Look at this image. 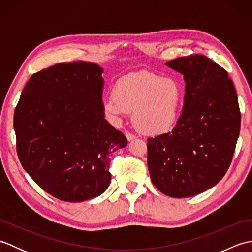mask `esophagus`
Masks as SVG:
<instances>
[{"mask_svg":"<svg viewBox=\"0 0 252 252\" xmlns=\"http://www.w3.org/2000/svg\"><path fill=\"white\" fill-rule=\"evenodd\" d=\"M125 134H126V136L127 138V141H133V140H134V138H136V136L134 134H132V133H130V132H126Z\"/></svg>","mask_w":252,"mask_h":252,"instance_id":"34e87169","label":"esophagus"}]
</instances>
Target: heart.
<instances>
[{
	"label": "heart",
	"instance_id": "1",
	"mask_svg": "<svg viewBox=\"0 0 252 252\" xmlns=\"http://www.w3.org/2000/svg\"><path fill=\"white\" fill-rule=\"evenodd\" d=\"M182 100L183 91L180 82L146 72L118 82L115 92L105 99V108L116 118H123L133 111V121L138 130L148 135H159L176 125Z\"/></svg>",
	"mask_w": 252,
	"mask_h": 252
}]
</instances>
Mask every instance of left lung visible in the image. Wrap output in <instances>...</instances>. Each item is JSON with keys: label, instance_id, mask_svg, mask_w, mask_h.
Instances as JSON below:
<instances>
[{"label": "left lung", "instance_id": "obj_1", "mask_svg": "<svg viewBox=\"0 0 252 252\" xmlns=\"http://www.w3.org/2000/svg\"><path fill=\"white\" fill-rule=\"evenodd\" d=\"M184 76V106L174 129L147 140L153 184L164 195L195 196L215 186L232 162L240 130L236 90L205 55L165 63Z\"/></svg>", "mask_w": 252, "mask_h": 252}]
</instances>
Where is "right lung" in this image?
Listing matches in <instances>:
<instances>
[{
	"label": "right lung",
	"instance_id": "right-lung-1",
	"mask_svg": "<svg viewBox=\"0 0 252 252\" xmlns=\"http://www.w3.org/2000/svg\"><path fill=\"white\" fill-rule=\"evenodd\" d=\"M101 73L94 63H56L32 74L16 106L20 163L57 199L77 202L103 194L112 153L127 144L104 118Z\"/></svg>",
	"mask_w": 252,
	"mask_h": 252
}]
</instances>
